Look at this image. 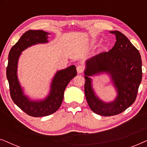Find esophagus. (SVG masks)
<instances>
[{"mask_svg":"<svg viewBox=\"0 0 147 147\" xmlns=\"http://www.w3.org/2000/svg\"><path fill=\"white\" fill-rule=\"evenodd\" d=\"M76 69H77L78 74H82L84 70V66L82 65H79L77 66V68H76Z\"/></svg>","mask_w":147,"mask_h":147,"instance_id":"1","label":"esophagus"}]
</instances>
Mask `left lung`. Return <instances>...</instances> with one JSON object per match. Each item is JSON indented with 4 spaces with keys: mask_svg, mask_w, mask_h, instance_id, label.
I'll return each mask as SVG.
<instances>
[{
    "mask_svg": "<svg viewBox=\"0 0 147 147\" xmlns=\"http://www.w3.org/2000/svg\"><path fill=\"white\" fill-rule=\"evenodd\" d=\"M116 36L114 46L86 60L84 92L90 109L100 116L118 114L135 101L142 80V60L139 51L124 34L110 31ZM107 74L117 92L113 101L106 102L95 94L92 86V76Z\"/></svg>",
    "mask_w": 147,
    "mask_h": 147,
    "instance_id": "obj_1",
    "label": "left lung"
}]
</instances>
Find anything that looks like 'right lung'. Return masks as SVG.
Returning <instances> with one entry per match:
<instances>
[{"label":"right lung","mask_w":147,"mask_h":147,"mask_svg":"<svg viewBox=\"0 0 147 147\" xmlns=\"http://www.w3.org/2000/svg\"><path fill=\"white\" fill-rule=\"evenodd\" d=\"M49 33L43 30H29L21 36L10 50L7 67V78L9 84L12 100L18 107L33 117L46 116L59 109L63 94L69 82L77 75L76 66L72 65L56 72L52 79L49 94L43 100H33L25 95L17 76L18 62L22 51L32 45L49 42Z\"/></svg>","instance_id":"add662e5"}]
</instances>
